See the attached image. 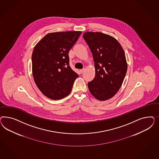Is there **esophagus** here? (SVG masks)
Wrapping results in <instances>:
<instances>
[{
  "label": "esophagus",
  "mask_w": 159,
  "mask_h": 159,
  "mask_svg": "<svg viewBox=\"0 0 159 159\" xmlns=\"http://www.w3.org/2000/svg\"><path fill=\"white\" fill-rule=\"evenodd\" d=\"M84 70H85V69H84V68H83V69H81L80 71V73H83L84 72Z\"/></svg>",
  "instance_id": "1"
}]
</instances>
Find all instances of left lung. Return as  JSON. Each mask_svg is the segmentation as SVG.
<instances>
[{
  "mask_svg": "<svg viewBox=\"0 0 159 159\" xmlns=\"http://www.w3.org/2000/svg\"><path fill=\"white\" fill-rule=\"evenodd\" d=\"M83 37L90 49L96 69L95 77L88 83L89 91L97 100H108L119 90L126 73L124 51L109 35L86 32Z\"/></svg>",
  "mask_w": 159,
  "mask_h": 159,
  "instance_id": "obj_1",
  "label": "left lung"
}]
</instances>
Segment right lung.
I'll return each instance as SVG.
<instances>
[{
	"instance_id": "1",
	"label": "right lung",
	"mask_w": 159,
	"mask_h": 159,
	"mask_svg": "<svg viewBox=\"0 0 159 159\" xmlns=\"http://www.w3.org/2000/svg\"><path fill=\"white\" fill-rule=\"evenodd\" d=\"M81 31L47 34L34 47L32 69L34 82L45 96L59 100L71 92L79 75L69 65V52Z\"/></svg>"
}]
</instances>
